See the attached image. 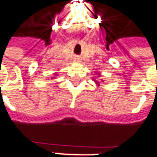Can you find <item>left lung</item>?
<instances>
[{
    "label": "left lung",
    "instance_id": "1",
    "mask_svg": "<svg viewBox=\"0 0 157 157\" xmlns=\"http://www.w3.org/2000/svg\"><path fill=\"white\" fill-rule=\"evenodd\" d=\"M95 75H98V76H99V77H100V75H101V73H97V72H95ZM93 81H94V82L96 83V85H97V86H98V87H99V86H100V82H98V81H97L96 79H95V78H93ZM101 82H104V81H103V80H101Z\"/></svg>",
    "mask_w": 157,
    "mask_h": 157
}]
</instances>
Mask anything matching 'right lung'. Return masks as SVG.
I'll list each match as a JSON object with an SVG mask.
<instances>
[{
    "label": "right lung",
    "instance_id": "right-lung-1",
    "mask_svg": "<svg viewBox=\"0 0 157 157\" xmlns=\"http://www.w3.org/2000/svg\"><path fill=\"white\" fill-rule=\"evenodd\" d=\"M55 75H57V73H54V76H52V79L55 78Z\"/></svg>",
    "mask_w": 157,
    "mask_h": 157
}]
</instances>
